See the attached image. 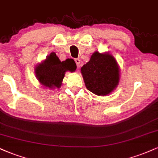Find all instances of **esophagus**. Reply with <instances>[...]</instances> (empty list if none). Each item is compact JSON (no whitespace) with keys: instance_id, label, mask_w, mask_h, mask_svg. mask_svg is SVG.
Masks as SVG:
<instances>
[{"instance_id":"obj_1","label":"esophagus","mask_w":158,"mask_h":158,"mask_svg":"<svg viewBox=\"0 0 158 158\" xmlns=\"http://www.w3.org/2000/svg\"><path fill=\"white\" fill-rule=\"evenodd\" d=\"M75 62H76V64H77V68H80V60H79V59H76V60H75Z\"/></svg>"}]
</instances>
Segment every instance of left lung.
<instances>
[{
    "mask_svg": "<svg viewBox=\"0 0 158 158\" xmlns=\"http://www.w3.org/2000/svg\"><path fill=\"white\" fill-rule=\"evenodd\" d=\"M86 88L97 96H107L118 85L120 68L109 52H95L90 61L81 68Z\"/></svg>",
    "mask_w": 158,
    "mask_h": 158,
    "instance_id": "obj_1",
    "label": "left lung"
}]
</instances>
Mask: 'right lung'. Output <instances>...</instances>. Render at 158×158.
<instances>
[{
  "label": "right lung",
  "instance_id": "obj_1",
  "mask_svg": "<svg viewBox=\"0 0 158 158\" xmlns=\"http://www.w3.org/2000/svg\"><path fill=\"white\" fill-rule=\"evenodd\" d=\"M77 64L73 59L61 62L54 52L51 53L40 63L35 66V73L37 80L43 87L49 89H59L67 71L74 72Z\"/></svg>",
  "mask_w": 158,
  "mask_h": 158
}]
</instances>
